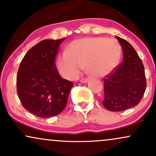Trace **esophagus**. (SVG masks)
<instances>
[{
  "label": "esophagus",
  "mask_w": 156,
  "mask_h": 156,
  "mask_svg": "<svg viewBox=\"0 0 156 156\" xmlns=\"http://www.w3.org/2000/svg\"><path fill=\"white\" fill-rule=\"evenodd\" d=\"M87 80H88L87 78H81V79L80 80V82L82 83H87Z\"/></svg>",
  "instance_id": "esophagus-1"
}]
</instances>
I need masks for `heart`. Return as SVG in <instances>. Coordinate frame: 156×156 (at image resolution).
<instances>
[{
  "mask_svg": "<svg viewBox=\"0 0 156 156\" xmlns=\"http://www.w3.org/2000/svg\"><path fill=\"white\" fill-rule=\"evenodd\" d=\"M121 55V47L114 39L90 37L69 43L67 51L58 55L56 66L64 78H76L85 66L92 76H106L116 67Z\"/></svg>",
  "mask_w": 156,
  "mask_h": 156,
  "instance_id": "b5f03b06",
  "label": "heart"
}]
</instances>
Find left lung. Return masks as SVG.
Here are the masks:
<instances>
[{"instance_id":"left-lung-1","label":"left lung","mask_w":156,"mask_h":156,"mask_svg":"<svg viewBox=\"0 0 156 156\" xmlns=\"http://www.w3.org/2000/svg\"><path fill=\"white\" fill-rule=\"evenodd\" d=\"M123 52L122 62L103 78V105L111 112H122L139 104L147 82L144 68L136 51L129 42L117 37Z\"/></svg>"}]
</instances>
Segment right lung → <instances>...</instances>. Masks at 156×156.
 Returning <instances> with one entry per match:
<instances>
[{
  "instance_id": "add662e5",
  "label": "right lung",
  "mask_w": 156,
  "mask_h": 156,
  "mask_svg": "<svg viewBox=\"0 0 156 156\" xmlns=\"http://www.w3.org/2000/svg\"><path fill=\"white\" fill-rule=\"evenodd\" d=\"M64 38L44 39L31 48L20 64L17 92L23 106L42 118L59 114L65 108L73 83L60 76L55 58Z\"/></svg>"
}]
</instances>
